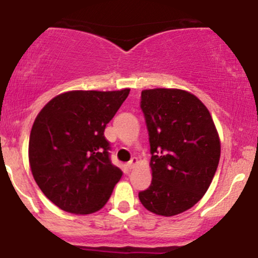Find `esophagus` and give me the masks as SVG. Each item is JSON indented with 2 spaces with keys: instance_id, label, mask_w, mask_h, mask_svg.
<instances>
[{
  "instance_id": "34e87169",
  "label": "esophagus",
  "mask_w": 258,
  "mask_h": 258,
  "mask_svg": "<svg viewBox=\"0 0 258 258\" xmlns=\"http://www.w3.org/2000/svg\"><path fill=\"white\" fill-rule=\"evenodd\" d=\"M137 164H138V159L137 158H132L131 160H130L128 164H127V166H128V168H133Z\"/></svg>"
}]
</instances>
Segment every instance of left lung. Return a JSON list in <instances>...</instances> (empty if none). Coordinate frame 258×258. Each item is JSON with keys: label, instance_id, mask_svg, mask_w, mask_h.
Segmentation results:
<instances>
[{"label": "left lung", "instance_id": "left-lung-1", "mask_svg": "<svg viewBox=\"0 0 258 258\" xmlns=\"http://www.w3.org/2000/svg\"><path fill=\"white\" fill-rule=\"evenodd\" d=\"M141 109L153 179L138 198L153 214H182L204 197L217 170L221 143L214 120L199 98L176 88L142 91Z\"/></svg>", "mask_w": 258, "mask_h": 258}]
</instances>
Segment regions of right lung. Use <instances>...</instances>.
<instances>
[{"instance_id": "right-lung-1", "label": "right lung", "mask_w": 258, "mask_h": 258, "mask_svg": "<svg viewBox=\"0 0 258 258\" xmlns=\"http://www.w3.org/2000/svg\"><path fill=\"white\" fill-rule=\"evenodd\" d=\"M128 93V88L65 92L38 112L29 141V162L42 193L63 211H98L122 176L111 164L104 130Z\"/></svg>"}]
</instances>
